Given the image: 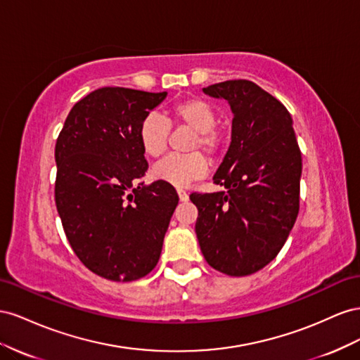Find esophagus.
Wrapping results in <instances>:
<instances>
[{
	"label": "esophagus",
	"instance_id": "34e87169",
	"mask_svg": "<svg viewBox=\"0 0 360 360\" xmlns=\"http://www.w3.org/2000/svg\"><path fill=\"white\" fill-rule=\"evenodd\" d=\"M178 196H179V200H181V202H187V200H188V194H187L186 190L178 188Z\"/></svg>",
	"mask_w": 360,
	"mask_h": 360
}]
</instances>
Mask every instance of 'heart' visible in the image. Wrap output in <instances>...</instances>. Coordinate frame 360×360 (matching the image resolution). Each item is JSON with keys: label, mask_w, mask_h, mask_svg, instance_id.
Masks as SVG:
<instances>
[{"label": "heart", "mask_w": 360, "mask_h": 360, "mask_svg": "<svg viewBox=\"0 0 360 360\" xmlns=\"http://www.w3.org/2000/svg\"><path fill=\"white\" fill-rule=\"evenodd\" d=\"M217 116L212 107L199 98H187L174 102L167 111V120L157 112H150L140 123L139 140L146 155L157 158L167 149L170 125L174 123L194 132L190 141V150L202 149L208 155H215L221 149V137L214 129ZM208 170L207 160L202 153L193 152L188 155H172L164 158L152 170L153 178L173 187H188L193 181L205 176Z\"/></svg>", "instance_id": "b5f03b06"}]
</instances>
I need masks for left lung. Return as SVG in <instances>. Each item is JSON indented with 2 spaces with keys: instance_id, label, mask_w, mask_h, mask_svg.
Here are the masks:
<instances>
[{
  "instance_id": "8db88e82",
  "label": "left lung",
  "mask_w": 360,
  "mask_h": 360,
  "mask_svg": "<svg viewBox=\"0 0 360 360\" xmlns=\"http://www.w3.org/2000/svg\"><path fill=\"white\" fill-rule=\"evenodd\" d=\"M232 110L231 145L214 174L226 188L193 193L196 235L205 259L229 276H248L271 262L299 214L302 153L291 115L248 79L203 89Z\"/></svg>"
}]
</instances>
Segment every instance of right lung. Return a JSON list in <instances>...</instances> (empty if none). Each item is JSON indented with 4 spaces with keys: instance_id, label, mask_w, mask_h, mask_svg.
<instances>
[{
    "instance_id": "add662e5",
    "label": "right lung",
    "mask_w": 360,
    "mask_h": 360,
    "mask_svg": "<svg viewBox=\"0 0 360 360\" xmlns=\"http://www.w3.org/2000/svg\"><path fill=\"white\" fill-rule=\"evenodd\" d=\"M166 96L98 89L72 107L56 143V205L68 241L108 281H137L155 269L179 200L166 182H139L148 170L140 123Z\"/></svg>"
}]
</instances>
